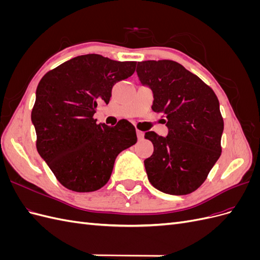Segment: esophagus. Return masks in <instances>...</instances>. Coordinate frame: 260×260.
<instances>
[{"label":"esophagus","mask_w":260,"mask_h":260,"mask_svg":"<svg viewBox=\"0 0 260 260\" xmlns=\"http://www.w3.org/2000/svg\"><path fill=\"white\" fill-rule=\"evenodd\" d=\"M137 136H138V139H139V140H143V138H144V132L140 131V130H137Z\"/></svg>","instance_id":"34e87169"}]
</instances>
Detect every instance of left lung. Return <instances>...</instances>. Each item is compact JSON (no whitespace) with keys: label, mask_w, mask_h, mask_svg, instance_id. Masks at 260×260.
Instances as JSON below:
<instances>
[{"label":"left lung","mask_w":260,"mask_h":260,"mask_svg":"<svg viewBox=\"0 0 260 260\" xmlns=\"http://www.w3.org/2000/svg\"><path fill=\"white\" fill-rule=\"evenodd\" d=\"M142 84L154 93L152 109L162 114L168 136L145 133L154 153L144 160L151 184L164 193L185 195L204 183L221 155L223 118L209 85L174 60L139 61Z\"/></svg>","instance_id":"left-lung-1"}]
</instances>
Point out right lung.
Wrapping results in <instances>:
<instances>
[{"instance_id":"obj_1","label":"right lung","mask_w":260,"mask_h":260,"mask_svg":"<svg viewBox=\"0 0 260 260\" xmlns=\"http://www.w3.org/2000/svg\"><path fill=\"white\" fill-rule=\"evenodd\" d=\"M136 65L86 54L62 62L39 82L31 112L37 149L68 190L104 186L118 154L137 143L129 121L109 127L93 118L99 102L108 104L114 84L132 76Z\"/></svg>"}]
</instances>
